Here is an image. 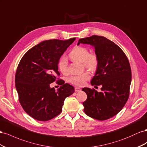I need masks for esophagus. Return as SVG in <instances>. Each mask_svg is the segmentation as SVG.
<instances>
[{
    "label": "esophagus",
    "instance_id": "obj_1",
    "mask_svg": "<svg viewBox=\"0 0 147 147\" xmlns=\"http://www.w3.org/2000/svg\"><path fill=\"white\" fill-rule=\"evenodd\" d=\"M81 89L79 87H75L74 88V90H75V92H79V91H81Z\"/></svg>",
    "mask_w": 147,
    "mask_h": 147
}]
</instances>
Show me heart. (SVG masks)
<instances>
[{"label":"heart","mask_w":147,"mask_h":147,"mask_svg":"<svg viewBox=\"0 0 147 147\" xmlns=\"http://www.w3.org/2000/svg\"><path fill=\"white\" fill-rule=\"evenodd\" d=\"M69 57L72 60L82 62L84 68L90 71L97 69L98 65V57L95 52H89V50L84 46L76 45L71 50ZM58 69L63 74H67L68 71V61L67 58L62 55L58 61ZM89 72L84 71L81 74H74L68 78V81L76 86H82L90 79Z\"/></svg>","instance_id":"b5f03b06"}]
</instances>
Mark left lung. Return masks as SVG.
Listing matches in <instances>:
<instances>
[{"instance_id":"1","label":"left lung","mask_w":147,"mask_h":147,"mask_svg":"<svg viewBox=\"0 0 147 147\" xmlns=\"http://www.w3.org/2000/svg\"><path fill=\"white\" fill-rule=\"evenodd\" d=\"M93 45L98 57L97 72L92 86H100L101 92L84 87L87 98L83 102L84 111L100 121L110 119L122 110L129 97L132 73L127 56L118 45L101 36L79 39V44Z\"/></svg>"}]
</instances>
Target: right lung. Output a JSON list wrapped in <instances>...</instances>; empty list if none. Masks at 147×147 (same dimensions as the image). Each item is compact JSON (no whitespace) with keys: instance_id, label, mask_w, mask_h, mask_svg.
<instances>
[{"instance_id":"1","label":"right lung","mask_w":147,"mask_h":147,"mask_svg":"<svg viewBox=\"0 0 147 147\" xmlns=\"http://www.w3.org/2000/svg\"><path fill=\"white\" fill-rule=\"evenodd\" d=\"M76 38L42 42L24 54L15 74V86L23 110L32 118L46 121L62 111L64 100L74 92L73 86L59 79L58 61ZM56 81L57 91L49 87Z\"/></svg>"}]
</instances>
